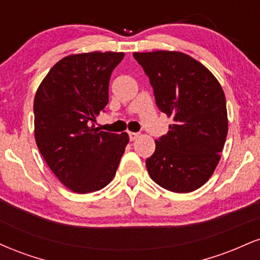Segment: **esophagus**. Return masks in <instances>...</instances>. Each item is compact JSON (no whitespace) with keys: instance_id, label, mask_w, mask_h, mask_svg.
I'll list each match as a JSON object with an SVG mask.
<instances>
[{"instance_id":"obj_1","label":"esophagus","mask_w":260,"mask_h":260,"mask_svg":"<svg viewBox=\"0 0 260 260\" xmlns=\"http://www.w3.org/2000/svg\"><path fill=\"white\" fill-rule=\"evenodd\" d=\"M128 136H129V139L131 140H136L137 138L139 137V133H136V132H128Z\"/></svg>"}]
</instances>
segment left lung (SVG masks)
<instances>
[{
	"mask_svg": "<svg viewBox=\"0 0 260 260\" xmlns=\"http://www.w3.org/2000/svg\"><path fill=\"white\" fill-rule=\"evenodd\" d=\"M133 56L149 77L156 106L174 120L145 160L149 175L171 192H193L213 175L228 136L221 85L207 67L182 52Z\"/></svg>",
	"mask_w": 260,
	"mask_h": 260,
	"instance_id": "left-lung-1",
	"label": "left lung"
}]
</instances>
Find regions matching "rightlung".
<instances>
[{
    "label": "right lung",
    "instance_id": "add662e5",
    "mask_svg": "<svg viewBox=\"0 0 260 260\" xmlns=\"http://www.w3.org/2000/svg\"><path fill=\"white\" fill-rule=\"evenodd\" d=\"M123 52L71 55L58 61L34 99L35 140L41 155L66 187L76 193L104 188L115 177L128 134L95 128L109 103L112 71Z\"/></svg>",
    "mask_w": 260,
    "mask_h": 260
}]
</instances>
